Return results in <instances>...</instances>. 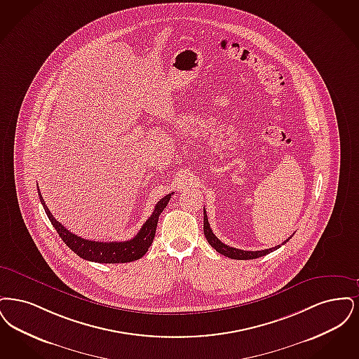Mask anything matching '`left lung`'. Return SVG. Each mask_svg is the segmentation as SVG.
I'll list each match as a JSON object with an SVG mask.
<instances>
[{
    "instance_id": "8db88e82",
    "label": "left lung",
    "mask_w": 359,
    "mask_h": 359,
    "mask_svg": "<svg viewBox=\"0 0 359 359\" xmlns=\"http://www.w3.org/2000/svg\"><path fill=\"white\" fill-rule=\"evenodd\" d=\"M203 233H205V237H206L208 243H209L215 250H217V252L221 253V255H224V256H226V257H231V259H234V260H250V259L262 257V256H265V255H268V253H271V252H273V250H279L281 245H284V244L291 238V237H290V238H287L281 245H276V247L269 248V250H237V248L229 247V245H226V244L221 243L219 238L216 237V234L212 232L210 225H209V221H208V216H206V210H203Z\"/></svg>"
}]
</instances>
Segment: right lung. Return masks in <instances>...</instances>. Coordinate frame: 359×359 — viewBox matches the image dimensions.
Returning <instances> with one entry per match:
<instances>
[{
  "label": "right lung",
  "instance_id": "right-lung-1",
  "mask_svg": "<svg viewBox=\"0 0 359 359\" xmlns=\"http://www.w3.org/2000/svg\"><path fill=\"white\" fill-rule=\"evenodd\" d=\"M40 201L44 206V210L47 213L48 219H50V224L57 231L62 241L67 244L69 250H74L78 256L88 262L95 263H106V264H118V263H130L135 262L149 250L154 237H156V224L158 217L163 212V209L168 206V203L172 198V193L161 198V201L154 208L153 215L146 219L143 226L140 228L137 236L128 241H111V243H100V241H91L81 238L76 234L71 233L67 228H64L62 224L55 219L48 209L47 205L43 200V196L40 194V189H37Z\"/></svg>",
  "mask_w": 359,
  "mask_h": 359
}]
</instances>
